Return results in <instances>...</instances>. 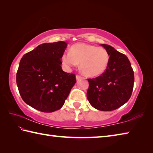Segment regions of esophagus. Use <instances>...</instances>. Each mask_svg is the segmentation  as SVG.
Returning a JSON list of instances; mask_svg holds the SVG:
<instances>
[{"label": "esophagus", "instance_id": "34e87169", "mask_svg": "<svg viewBox=\"0 0 153 153\" xmlns=\"http://www.w3.org/2000/svg\"><path fill=\"white\" fill-rule=\"evenodd\" d=\"M82 77L81 76H79V75H77L76 76V79H77V81H79L80 79H82Z\"/></svg>", "mask_w": 153, "mask_h": 153}]
</instances>
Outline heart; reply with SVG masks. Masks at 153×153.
<instances>
[{
	"label": "heart",
	"mask_w": 153,
	"mask_h": 153,
	"mask_svg": "<svg viewBox=\"0 0 153 153\" xmlns=\"http://www.w3.org/2000/svg\"><path fill=\"white\" fill-rule=\"evenodd\" d=\"M110 56L105 48L85 43H77L62 56V62L67 69L80 63L81 70L89 77L102 74L108 66Z\"/></svg>",
	"instance_id": "obj_1"
}]
</instances>
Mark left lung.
<instances>
[{
	"instance_id": "1",
	"label": "left lung",
	"mask_w": 153,
	"mask_h": 153,
	"mask_svg": "<svg viewBox=\"0 0 153 153\" xmlns=\"http://www.w3.org/2000/svg\"><path fill=\"white\" fill-rule=\"evenodd\" d=\"M108 51L110 60L107 69L95 78L88 79L87 97L94 108L111 111L128 101L134 89V73L125 54L108 45L102 44Z\"/></svg>"
}]
</instances>
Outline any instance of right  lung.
Listing matches in <instances>:
<instances>
[{"instance_id":"right-lung-1","label":"right lung","mask_w":153,"mask_h":153,"mask_svg":"<svg viewBox=\"0 0 153 153\" xmlns=\"http://www.w3.org/2000/svg\"><path fill=\"white\" fill-rule=\"evenodd\" d=\"M64 41L43 43L25 54L19 62L16 83L24 101L43 112H53L64 105L76 82V76L62 69Z\"/></svg>"}]
</instances>
